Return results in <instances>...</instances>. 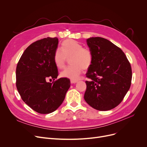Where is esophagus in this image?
Wrapping results in <instances>:
<instances>
[{
  "mask_svg": "<svg viewBox=\"0 0 147 147\" xmlns=\"http://www.w3.org/2000/svg\"><path fill=\"white\" fill-rule=\"evenodd\" d=\"M70 82H71V83L73 84V83H76L78 82V80H71Z\"/></svg>",
  "mask_w": 147,
  "mask_h": 147,
  "instance_id": "obj_1",
  "label": "esophagus"
}]
</instances>
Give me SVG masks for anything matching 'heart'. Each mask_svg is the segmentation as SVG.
<instances>
[{"instance_id": "obj_1", "label": "heart", "mask_w": 147, "mask_h": 147, "mask_svg": "<svg viewBox=\"0 0 147 147\" xmlns=\"http://www.w3.org/2000/svg\"><path fill=\"white\" fill-rule=\"evenodd\" d=\"M60 50L57 49L53 55V62L55 66L63 68L66 58H69V67L61 73L63 78L77 80L79 78L83 69H88L93 63V54L91 51L74 40H66L60 46Z\"/></svg>"}]
</instances>
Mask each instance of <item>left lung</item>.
I'll return each instance as SVG.
<instances>
[{
	"mask_svg": "<svg viewBox=\"0 0 147 147\" xmlns=\"http://www.w3.org/2000/svg\"><path fill=\"white\" fill-rule=\"evenodd\" d=\"M93 54L88 68L84 95L86 102L99 111L117 107L128 92L132 80V68L125 54L106 38L95 37L86 40Z\"/></svg>",
	"mask_w": 147,
	"mask_h": 147,
	"instance_id": "obj_1",
	"label": "left lung"
}]
</instances>
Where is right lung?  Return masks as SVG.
Wrapping results in <instances>:
<instances>
[{"instance_id":"obj_1","label":"right lung","mask_w":147,"mask_h":147,"mask_svg":"<svg viewBox=\"0 0 147 147\" xmlns=\"http://www.w3.org/2000/svg\"><path fill=\"white\" fill-rule=\"evenodd\" d=\"M57 37H47L31 44L21 55L16 68V86L22 99L34 111L49 114L64 101L70 87L67 78L55 80L58 76L53 55Z\"/></svg>"}]
</instances>
